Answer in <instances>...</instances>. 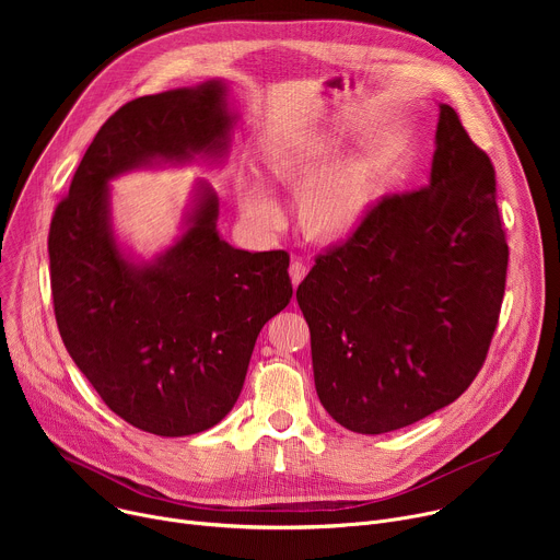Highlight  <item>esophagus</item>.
I'll return each instance as SVG.
<instances>
[{"label":"esophagus","mask_w":560,"mask_h":560,"mask_svg":"<svg viewBox=\"0 0 560 560\" xmlns=\"http://www.w3.org/2000/svg\"><path fill=\"white\" fill-rule=\"evenodd\" d=\"M305 275H307V266H305L301 259H294V261L290 264V279H292V285L296 288V285L303 281Z\"/></svg>","instance_id":"34e87169"}]
</instances>
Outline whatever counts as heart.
Listing matches in <instances>:
<instances>
[{
    "instance_id": "obj_1",
    "label": "heart",
    "mask_w": 560,
    "mask_h": 560,
    "mask_svg": "<svg viewBox=\"0 0 560 560\" xmlns=\"http://www.w3.org/2000/svg\"><path fill=\"white\" fill-rule=\"evenodd\" d=\"M346 148L341 130H322L268 150V175L296 192L303 230L322 242H341L368 217L381 184V166L372 154L339 156ZM242 219L257 232H275L283 212L268 184L246 173L236 182Z\"/></svg>"
}]
</instances>
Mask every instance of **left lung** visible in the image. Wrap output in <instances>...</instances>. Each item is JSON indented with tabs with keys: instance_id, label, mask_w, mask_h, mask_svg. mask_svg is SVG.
Wrapping results in <instances>:
<instances>
[{
	"instance_id": "left-lung-1",
	"label": "left lung",
	"mask_w": 560,
	"mask_h": 560,
	"mask_svg": "<svg viewBox=\"0 0 560 560\" xmlns=\"http://www.w3.org/2000/svg\"><path fill=\"white\" fill-rule=\"evenodd\" d=\"M434 145L428 186L383 197L296 290L318 401L359 434L456 401L499 324L510 253L492 162L447 104Z\"/></svg>"
}]
</instances>
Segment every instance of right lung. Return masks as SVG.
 <instances>
[{
    "mask_svg": "<svg viewBox=\"0 0 560 560\" xmlns=\"http://www.w3.org/2000/svg\"><path fill=\"white\" fill-rule=\"evenodd\" d=\"M234 124L221 79L128 102L95 135L48 232L68 354L117 417L156 436L203 432L234 408L261 328L292 299L290 257L223 242L201 179L175 244L141 259L115 234L110 182L195 159L217 166Z\"/></svg>",
    "mask_w": 560,
    "mask_h": 560,
    "instance_id": "add662e5",
    "label": "right lung"
}]
</instances>
